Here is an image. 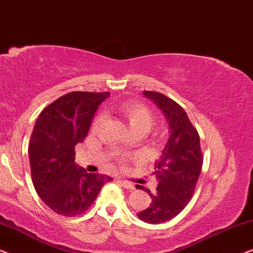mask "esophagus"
Returning <instances> with one entry per match:
<instances>
[{"mask_svg": "<svg viewBox=\"0 0 253 253\" xmlns=\"http://www.w3.org/2000/svg\"><path fill=\"white\" fill-rule=\"evenodd\" d=\"M120 183H122L123 187L126 188V189H129V190L134 189V184L128 182V181H126V180H120Z\"/></svg>", "mask_w": 253, "mask_h": 253, "instance_id": "obj_1", "label": "esophagus"}]
</instances>
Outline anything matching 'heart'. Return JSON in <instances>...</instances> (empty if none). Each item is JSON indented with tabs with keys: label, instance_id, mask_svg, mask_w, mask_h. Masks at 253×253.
<instances>
[{
	"label": "heart",
	"instance_id": "1",
	"mask_svg": "<svg viewBox=\"0 0 253 253\" xmlns=\"http://www.w3.org/2000/svg\"><path fill=\"white\" fill-rule=\"evenodd\" d=\"M118 112L129 126L130 131H142L145 134L155 124V115L147 105L137 101H127L118 106ZM103 116L95 117L92 130H97L103 123ZM124 162V161H123Z\"/></svg>",
	"mask_w": 253,
	"mask_h": 253
}]
</instances>
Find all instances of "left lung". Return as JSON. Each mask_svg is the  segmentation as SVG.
Segmentation results:
<instances>
[{"mask_svg":"<svg viewBox=\"0 0 253 253\" xmlns=\"http://www.w3.org/2000/svg\"><path fill=\"white\" fill-rule=\"evenodd\" d=\"M144 95L164 112L170 136L161 159L155 163L157 190L152 194L142 188L151 197V203L137 216L148 223H163L179 214L193 198L202 170L203 152L198 131L182 106L162 92L144 90Z\"/></svg>","mask_w":253,"mask_h":253,"instance_id":"1","label":"left lung"}]
</instances>
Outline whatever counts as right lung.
Instances as JSON below:
<instances>
[{
	"instance_id": "right-lung-1",
	"label": "right lung",
	"mask_w": 253,
	"mask_h": 253,
	"mask_svg": "<svg viewBox=\"0 0 253 253\" xmlns=\"http://www.w3.org/2000/svg\"><path fill=\"white\" fill-rule=\"evenodd\" d=\"M105 92L72 91L40 113L28 145L32 181L49 209L64 216L83 214L90 208L109 176L87 173L76 165L77 143L87 136Z\"/></svg>"
}]
</instances>
